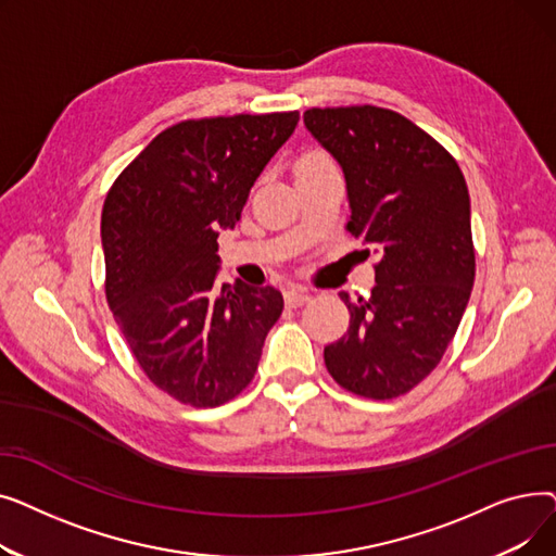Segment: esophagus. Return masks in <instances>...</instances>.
<instances>
[{
	"instance_id": "esophagus-1",
	"label": "esophagus",
	"mask_w": 556,
	"mask_h": 556,
	"mask_svg": "<svg viewBox=\"0 0 556 556\" xmlns=\"http://www.w3.org/2000/svg\"><path fill=\"white\" fill-rule=\"evenodd\" d=\"M283 298H286L288 306H302V304H306L311 300V293H308L306 288H302V286H293V288L286 290Z\"/></svg>"
}]
</instances>
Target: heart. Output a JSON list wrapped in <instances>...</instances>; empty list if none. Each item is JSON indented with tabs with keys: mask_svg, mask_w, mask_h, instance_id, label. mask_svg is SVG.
<instances>
[{
	"mask_svg": "<svg viewBox=\"0 0 556 556\" xmlns=\"http://www.w3.org/2000/svg\"><path fill=\"white\" fill-rule=\"evenodd\" d=\"M327 164H331V162H329V157H327L325 153H319V151H311V153H304V155L298 160V166H295V170H304V168H317V166H327Z\"/></svg>",
	"mask_w": 556,
	"mask_h": 556,
	"instance_id": "obj_1",
	"label": "heart"
}]
</instances>
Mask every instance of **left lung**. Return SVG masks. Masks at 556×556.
I'll use <instances>...</instances> for the list:
<instances>
[{"mask_svg":"<svg viewBox=\"0 0 556 556\" xmlns=\"http://www.w3.org/2000/svg\"><path fill=\"white\" fill-rule=\"evenodd\" d=\"M304 124L342 166L346 229L378 254L371 298L340 293L349 329L325 346L327 369L358 396H401L440 365L471 298L469 189L444 146L394 110L311 108Z\"/></svg>","mask_w":556,"mask_h":556,"instance_id":"left-lung-1","label":"left lung"}]
</instances>
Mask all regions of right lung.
Wrapping results in <instances>:
<instances>
[{
    "instance_id": "obj_1",
    "label": "right lung",
    "mask_w": 556,
    "mask_h": 556,
    "mask_svg": "<svg viewBox=\"0 0 556 556\" xmlns=\"http://www.w3.org/2000/svg\"><path fill=\"white\" fill-rule=\"evenodd\" d=\"M300 112L189 119L162 130L105 195V298L151 383L216 407L254 378L283 311L273 286H216L218 231L239 223L254 180Z\"/></svg>"
}]
</instances>
